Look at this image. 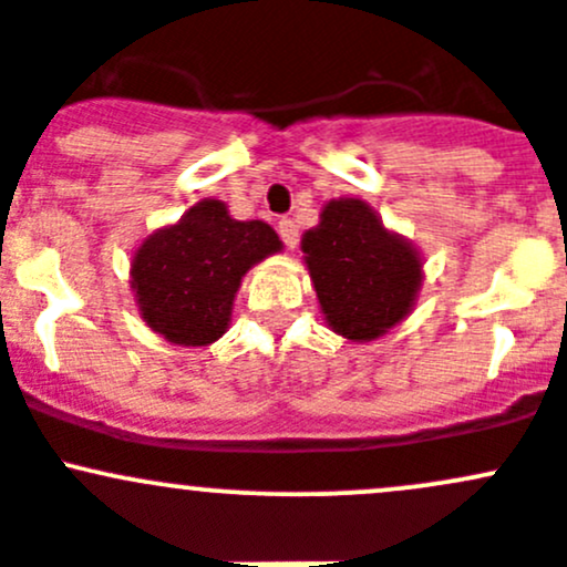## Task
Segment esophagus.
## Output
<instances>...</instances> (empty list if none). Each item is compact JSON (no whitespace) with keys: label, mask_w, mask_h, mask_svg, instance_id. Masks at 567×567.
Masks as SVG:
<instances>
[{"label":"esophagus","mask_w":567,"mask_h":567,"mask_svg":"<svg viewBox=\"0 0 567 567\" xmlns=\"http://www.w3.org/2000/svg\"><path fill=\"white\" fill-rule=\"evenodd\" d=\"M277 230H279V236H282L285 247L296 249V244H299V225H296L293 219H279Z\"/></svg>","instance_id":"34e87169"}]
</instances>
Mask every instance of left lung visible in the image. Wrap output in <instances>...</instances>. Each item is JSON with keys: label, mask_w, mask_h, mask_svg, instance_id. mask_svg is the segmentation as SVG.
Masks as SVG:
<instances>
[{"label": "left lung", "mask_w": 567, "mask_h": 567, "mask_svg": "<svg viewBox=\"0 0 567 567\" xmlns=\"http://www.w3.org/2000/svg\"><path fill=\"white\" fill-rule=\"evenodd\" d=\"M301 251L326 323L353 342L386 334L411 312L422 285L414 244L386 230L364 199H331Z\"/></svg>", "instance_id": "obj_1"}]
</instances>
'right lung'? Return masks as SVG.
I'll return each mask as SVG.
<instances>
[{"label":"right lung","mask_w":567,"mask_h":567,"mask_svg":"<svg viewBox=\"0 0 567 567\" xmlns=\"http://www.w3.org/2000/svg\"><path fill=\"white\" fill-rule=\"evenodd\" d=\"M279 249L266 221H238L221 199H203L134 251L131 288L140 316L175 346H210L230 326L244 274Z\"/></svg>","instance_id":"1"}]
</instances>
